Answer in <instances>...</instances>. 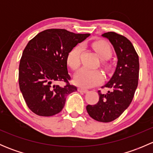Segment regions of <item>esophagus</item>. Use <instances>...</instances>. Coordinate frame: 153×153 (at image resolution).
<instances>
[{"mask_svg":"<svg viewBox=\"0 0 153 153\" xmlns=\"http://www.w3.org/2000/svg\"><path fill=\"white\" fill-rule=\"evenodd\" d=\"M78 91L80 92H84V93H86V92H88V89H86L85 88H83V87H79L78 88Z\"/></svg>","mask_w":153,"mask_h":153,"instance_id":"esophagus-1","label":"esophagus"}]
</instances>
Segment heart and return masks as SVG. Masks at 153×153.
<instances>
[{
    "instance_id": "1",
    "label": "heart",
    "mask_w": 153,
    "mask_h": 153,
    "mask_svg": "<svg viewBox=\"0 0 153 153\" xmlns=\"http://www.w3.org/2000/svg\"><path fill=\"white\" fill-rule=\"evenodd\" d=\"M92 47L95 49L98 56L102 59L101 65L105 70L110 69L111 65L106 59L109 58L112 54L110 45L104 41H96L92 42ZM82 48L80 45L75 46L67 56V64L72 70H76L81 64V54ZM103 75L98 69H89L83 68L76 72L74 77L75 84L83 87L89 88L98 85L102 81Z\"/></svg>"
}]
</instances>
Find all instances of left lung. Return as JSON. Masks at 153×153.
<instances>
[{
    "label": "left lung",
    "mask_w": 153,
    "mask_h": 153,
    "mask_svg": "<svg viewBox=\"0 0 153 153\" xmlns=\"http://www.w3.org/2000/svg\"><path fill=\"white\" fill-rule=\"evenodd\" d=\"M113 46L118 57L115 72L102 88H109L106 94L98 90L99 101L86 106L91 118L100 122H111L118 118L132 102L139 77L138 55L132 43L114 32L103 34Z\"/></svg>",
    "instance_id": "obj_1"
}]
</instances>
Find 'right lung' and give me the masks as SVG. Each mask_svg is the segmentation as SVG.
I'll use <instances>...</instances> for the list:
<instances>
[{
	"instance_id": "add662e5",
	"label": "right lung",
	"mask_w": 153,
	"mask_h": 153,
	"mask_svg": "<svg viewBox=\"0 0 153 153\" xmlns=\"http://www.w3.org/2000/svg\"><path fill=\"white\" fill-rule=\"evenodd\" d=\"M89 35L49 29L29 41L20 61L18 82L32 112L47 117L62 110L67 95L77 90L69 84L68 54Z\"/></svg>"
}]
</instances>
